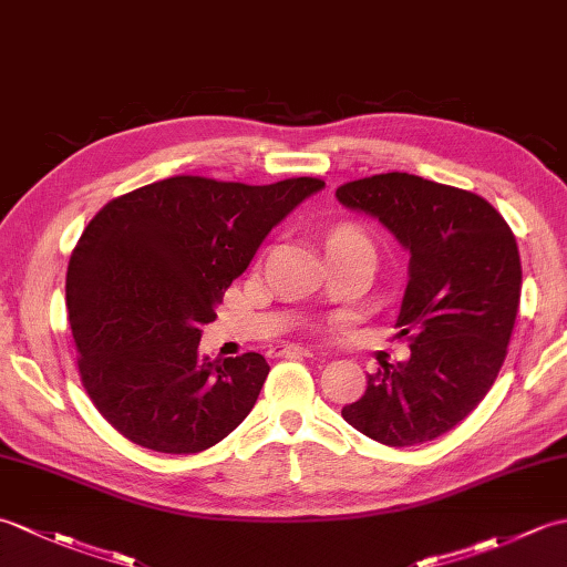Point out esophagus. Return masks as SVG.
<instances>
[{"instance_id":"obj_1","label":"esophagus","mask_w":567,"mask_h":567,"mask_svg":"<svg viewBox=\"0 0 567 567\" xmlns=\"http://www.w3.org/2000/svg\"><path fill=\"white\" fill-rule=\"evenodd\" d=\"M272 355H305V358H311L315 353L309 351V348H302V346H292V343H282V346H275L270 348Z\"/></svg>"}]
</instances>
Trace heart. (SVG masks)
<instances>
[{"label":"heart","mask_w":567,"mask_h":567,"mask_svg":"<svg viewBox=\"0 0 567 567\" xmlns=\"http://www.w3.org/2000/svg\"><path fill=\"white\" fill-rule=\"evenodd\" d=\"M339 248H365L372 252V244L363 228L353 224L336 226L333 231L327 236V250H339Z\"/></svg>","instance_id":"1"}]
</instances>
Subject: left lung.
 I'll use <instances>...</instances> for the list:
<instances>
[{"instance_id":"8db88e82","label":"left lung","mask_w":567,"mask_h":567,"mask_svg":"<svg viewBox=\"0 0 567 567\" xmlns=\"http://www.w3.org/2000/svg\"><path fill=\"white\" fill-rule=\"evenodd\" d=\"M336 197L378 216L409 248L396 327L412 351L368 375L341 416L394 449L439 439L485 400L507 358L522 297L516 238L475 192L409 173L353 179Z\"/></svg>"}]
</instances>
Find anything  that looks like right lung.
Instances as JSON below:
<instances>
[{"instance_id":"add662e5","label":"right lung","mask_w":567,"mask_h":567,"mask_svg":"<svg viewBox=\"0 0 567 567\" xmlns=\"http://www.w3.org/2000/svg\"><path fill=\"white\" fill-rule=\"evenodd\" d=\"M321 187L175 175L92 216L68 262V317L82 388L124 439L189 455L248 416L268 360L199 355V329L270 228Z\"/></svg>"}]
</instances>
